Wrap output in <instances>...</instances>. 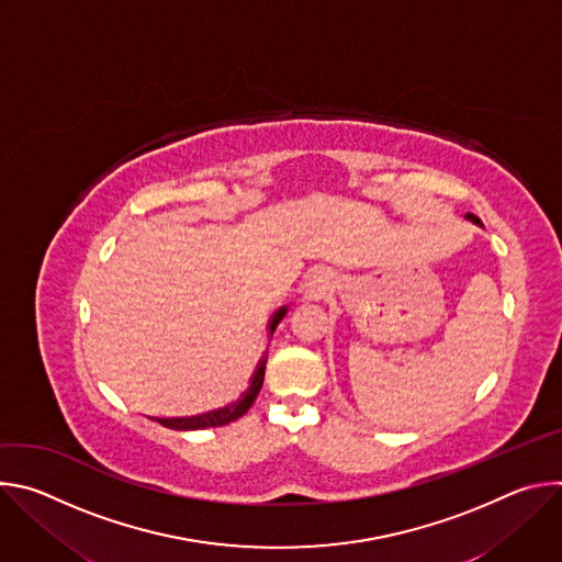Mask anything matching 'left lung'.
I'll return each instance as SVG.
<instances>
[{"label":"left lung","mask_w":562,"mask_h":562,"mask_svg":"<svg viewBox=\"0 0 562 562\" xmlns=\"http://www.w3.org/2000/svg\"><path fill=\"white\" fill-rule=\"evenodd\" d=\"M467 217H469V220H473L475 224H480V220H477V217H473V215H467Z\"/></svg>","instance_id":"left-lung-1"}]
</instances>
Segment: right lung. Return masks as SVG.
Listing matches in <instances>:
<instances>
[{"mask_svg": "<svg viewBox=\"0 0 562 562\" xmlns=\"http://www.w3.org/2000/svg\"><path fill=\"white\" fill-rule=\"evenodd\" d=\"M286 313V306L278 308L271 317L269 323V329L271 334L276 331L278 323L284 317ZM265 364H267V356L265 360H260L254 378H251V386L243 393V397L237 400V403L224 407V409H217V412H209V414H202V416H193V418H157L159 425H165L169 429H178V431H189V429H206V427H222V425H228L233 420H237L239 416H245L249 412V407L256 403V397L262 389V382H265Z\"/></svg>", "mask_w": 562, "mask_h": 562, "instance_id": "1", "label": "right lung"}]
</instances>
